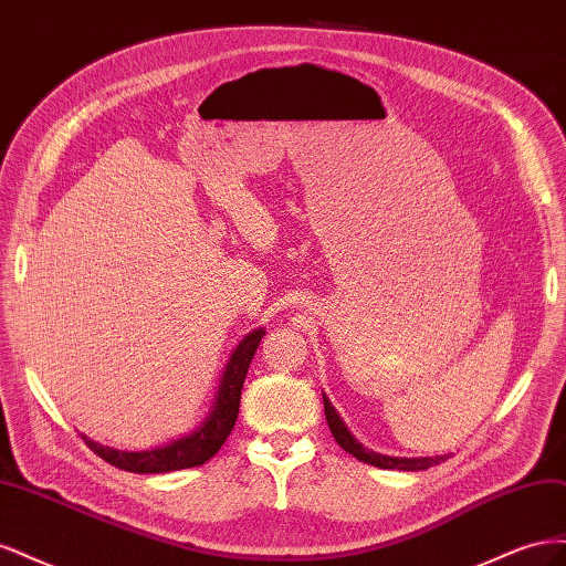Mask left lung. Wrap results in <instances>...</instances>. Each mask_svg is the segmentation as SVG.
Segmentation results:
<instances>
[{"label":"left lung","mask_w":566,"mask_h":566,"mask_svg":"<svg viewBox=\"0 0 566 566\" xmlns=\"http://www.w3.org/2000/svg\"><path fill=\"white\" fill-rule=\"evenodd\" d=\"M323 408H325V420H328L331 432L335 437V441L339 443L342 449L347 453H352L356 460L368 462V465L375 468H382V470H406V472H418V470H427L432 465H439L441 460H447L449 455H437V458H391V455H382V453H373L368 449H364L361 443H358L349 430L345 427V422L339 420V416L335 413V408L331 406V401L323 397Z\"/></svg>","instance_id":"8db88e82"}]
</instances>
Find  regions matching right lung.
Wrapping results in <instances>:
<instances>
[{
    "label": "right lung",
    "mask_w": 566,
    "mask_h": 566,
    "mask_svg": "<svg viewBox=\"0 0 566 566\" xmlns=\"http://www.w3.org/2000/svg\"><path fill=\"white\" fill-rule=\"evenodd\" d=\"M262 337H264L262 328L252 331L241 345L235 347V352L229 358V366L224 370V378H221L210 416L205 418V422L198 427V430L188 437H181L160 449L132 451V453L101 447V443L87 437L82 439L87 441V447L98 458H104L106 462H111V465L125 472L158 474V472H175V470L202 465V462H208L221 449V443L227 441V437L233 430V424L238 420V408H241V391H243L245 375Z\"/></svg>",
    "instance_id": "obj_1"
}]
</instances>
